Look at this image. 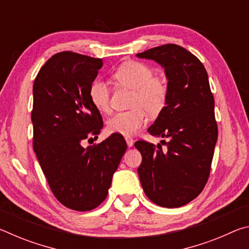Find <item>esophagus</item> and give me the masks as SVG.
Listing matches in <instances>:
<instances>
[{"label":"esophagus","instance_id":"1","mask_svg":"<svg viewBox=\"0 0 249 249\" xmlns=\"http://www.w3.org/2000/svg\"><path fill=\"white\" fill-rule=\"evenodd\" d=\"M125 141H126V144H127L128 147H132L134 145V141H133V138L130 137V136H126L125 137Z\"/></svg>","mask_w":249,"mask_h":249}]
</instances>
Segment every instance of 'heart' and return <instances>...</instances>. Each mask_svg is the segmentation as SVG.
<instances>
[{
    "label": "heart",
    "instance_id": "1",
    "mask_svg": "<svg viewBox=\"0 0 249 249\" xmlns=\"http://www.w3.org/2000/svg\"><path fill=\"white\" fill-rule=\"evenodd\" d=\"M119 86L133 90L130 107L107 120V129L113 134L129 136L137 133L147 122V114L157 116L165 108L168 99V84L165 80L154 77V70L140 61L123 62L112 74ZM89 98L93 107L101 113L109 109V89L102 80L90 84Z\"/></svg>",
    "mask_w": 249,
    "mask_h": 249
}]
</instances>
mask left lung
Returning a JSON list of instances; mask_svg holds the SVG:
<instances>
[{
	"mask_svg": "<svg viewBox=\"0 0 249 249\" xmlns=\"http://www.w3.org/2000/svg\"><path fill=\"white\" fill-rule=\"evenodd\" d=\"M136 56L159 64L168 80L166 107L148 128L153 136L166 138L160 142L167 148L135 142L142 157L137 172L150 201L179 208L203 190L217 141L209 77L199 59L178 45H162Z\"/></svg>",
	"mask_w": 249,
	"mask_h": 249,
	"instance_id": "obj_1",
	"label": "left lung"
}]
</instances>
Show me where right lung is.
Wrapping results in <instances>:
<instances>
[{"mask_svg":"<svg viewBox=\"0 0 249 249\" xmlns=\"http://www.w3.org/2000/svg\"><path fill=\"white\" fill-rule=\"evenodd\" d=\"M102 66V59L62 52L41 67L34 81V151L54 196L75 211L93 210L105 200L127 148L120 134L82 146L103 127L89 98Z\"/></svg>","mask_w":249,"mask_h":249,"instance_id":"add662e5","label":"right lung"}]
</instances>
